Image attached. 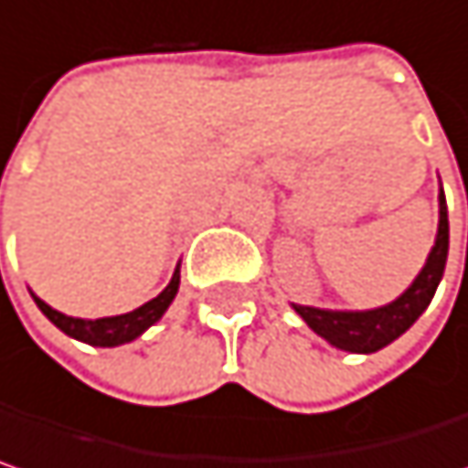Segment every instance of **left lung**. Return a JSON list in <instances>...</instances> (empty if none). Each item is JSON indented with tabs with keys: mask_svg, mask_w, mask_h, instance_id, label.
Returning <instances> with one entry per match:
<instances>
[{
	"mask_svg": "<svg viewBox=\"0 0 468 468\" xmlns=\"http://www.w3.org/2000/svg\"><path fill=\"white\" fill-rule=\"evenodd\" d=\"M447 246H450L447 203L445 192L440 190L437 240H434L420 273L394 303L372 308V311H326V308L294 305V303H292V308L329 346H335L340 351H351V354H375V351L386 348L388 343H394L399 335H404L418 321V316L429 308V303L442 281V273H445Z\"/></svg>",
	"mask_w": 468,
	"mask_h": 468,
	"instance_id": "1",
	"label": "left lung"
}]
</instances>
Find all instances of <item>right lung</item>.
Segmentation results:
<instances>
[{"label": "right lung", "mask_w": 468, "mask_h": 468, "mask_svg": "<svg viewBox=\"0 0 468 468\" xmlns=\"http://www.w3.org/2000/svg\"><path fill=\"white\" fill-rule=\"evenodd\" d=\"M176 292H179V268L174 271L171 283H168L157 297H152L149 303H144L142 308H136V311H131V314L107 316V319H74V316H66L61 311L50 308V305H48L45 300H39L37 294H31V297H34L37 308H39L48 319L53 321L64 335L74 337V340H82V343H88V346L114 348V346H122V343L136 340L139 335L147 332L154 321L163 319V314H165L168 305L174 303Z\"/></svg>", "instance_id": "1"}]
</instances>
